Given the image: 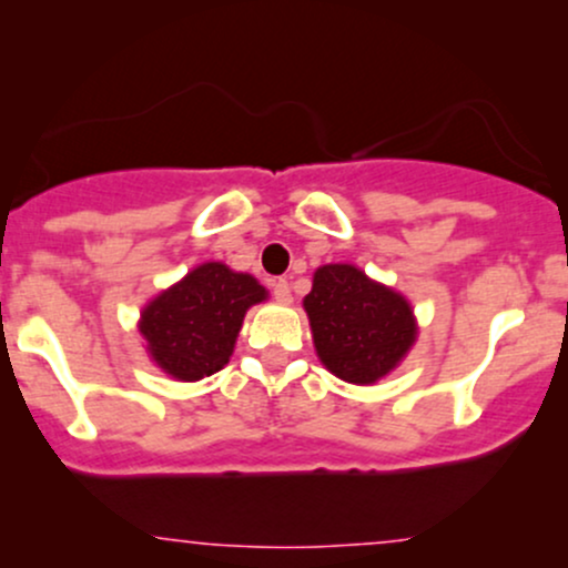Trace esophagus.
Listing matches in <instances>:
<instances>
[{"mask_svg":"<svg viewBox=\"0 0 568 568\" xmlns=\"http://www.w3.org/2000/svg\"><path fill=\"white\" fill-rule=\"evenodd\" d=\"M272 296H275L280 304H291V285H288V280H283V277L272 280Z\"/></svg>","mask_w":568,"mask_h":568,"instance_id":"1","label":"esophagus"}]
</instances>
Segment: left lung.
<instances>
[{
    "label": "left lung",
    "mask_w": 568,
    "mask_h": 568,
    "mask_svg": "<svg viewBox=\"0 0 568 568\" xmlns=\"http://www.w3.org/2000/svg\"><path fill=\"white\" fill-rule=\"evenodd\" d=\"M304 310L321 363L349 384L379 382L416 342L408 298L352 264L321 266Z\"/></svg>",
    "instance_id": "obj_1"
}]
</instances>
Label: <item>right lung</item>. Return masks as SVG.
<instances>
[{"instance_id": "right-lung-1", "label": "right lung", "mask_w": 568, "mask_h": 568, "mask_svg": "<svg viewBox=\"0 0 568 568\" xmlns=\"http://www.w3.org/2000/svg\"><path fill=\"white\" fill-rule=\"evenodd\" d=\"M266 296L256 277L207 262L143 306L139 331L168 376L197 382L230 363L245 312Z\"/></svg>"}]
</instances>
